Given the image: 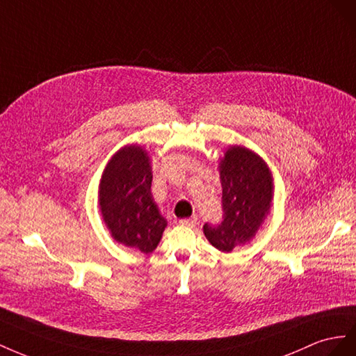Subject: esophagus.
<instances>
[{"label":"esophagus","instance_id":"1","mask_svg":"<svg viewBox=\"0 0 356 356\" xmlns=\"http://www.w3.org/2000/svg\"><path fill=\"white\" fill-rule=\"evenodd\" d=\"M180 225L184 227H195L197 225V218H189V219H180Z\"/></svg>","mask_w":356,"mask_h":356}]
</instances>
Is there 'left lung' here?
Returning a JSON list of instances; mask_svg holds the SVG:
<instances>
[{
    "mask_svg": "<svg viewBox=\"0 0 356 356\" xmlns=\"http://www.w3.org/2000/svg\"><path fill=\"white\" fill-rule=\"evenodd\" d=\"M223 218L216 227L204 225V236L220 252L252 241L271 210L274 184L271 170L255 152L229 146L218 162Z\"/></svg>",
    "mask_w": 356,
    "mask_h": 356,
    "instance_id": "8db88e82",
    "label": "left lung"
}]
</instances>
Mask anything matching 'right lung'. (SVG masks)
<instances>
[{"label":"right lung","instance_id":"1","mask_svg":"<svg viewBox=\"0 0 356 356\" xmlns=\"http://www.w3.org/2000/svg\"><path fill=\"white\" fill-rule=\"evenodd\" d=\"M150 186V155L140 145L120 147L108 159L98 186V207L111 237L143 253L156 249L167 227Z\"/></svg>","mask_w":356,"mask_h":356}]
</instances>
